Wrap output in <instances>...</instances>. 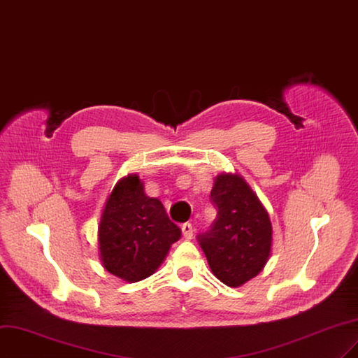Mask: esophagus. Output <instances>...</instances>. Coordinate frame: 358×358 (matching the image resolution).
Here are the masks:
<instances>
[{
    "label": "esophagus",
    "instance_id": "esophagus-1",
    "mask_svg": "<svg viewBox=\"0 0 358 358\" xmlns=\"http://www.w3.org/2000/svg\"><path fill=\"white\" fill-rule=\"evenodd\" d=\"M181 230H182V236L186 237V239H192L194 230H193V226L190 222H184L181 226Z\"/></svg>",
    "mask_w": 358,
    "mask_h": 358
}]
</instances>
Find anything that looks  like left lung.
I'll return each instance as SVG.
<instances>
[{"label":"left lung","mask_w":358,"mask_h":358,"mask_svg":"<svg viewBox=\"0 0 358 358\" xmlns=\"http://www.w3.org/2000/svg\"><path fill=\"white\" fill-rule=\"evenodd\" d=\"M217 218L197 236L210 270L224 285L237 287L267 264L273 229L266 210L237 174H221L210 190Z\"/></svg>","instance_id":"obj_1"}]
</instances>
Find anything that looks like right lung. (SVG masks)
<instances>
[{
  "label": "right lung",
  "instance_id": "obj_1",
  "mask_svg": "<svg viewBox=\"0 0 358 358\" xmlns=\"http://www.w3.org/2000/svg\"><path fill=\"white\" fill-rule=\"evenodd\" d=\"M181 237L161 201L145 196L137 176L119 181L103 209L99 249L104 268L125 282L156 271L171 245Z\"/></svg>",
  "mask_w": 358,
  "mask_h": 358
}]
</instances>
